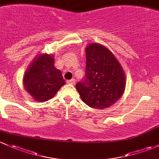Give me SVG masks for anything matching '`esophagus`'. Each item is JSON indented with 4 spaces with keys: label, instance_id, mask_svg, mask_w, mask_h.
<instances>
[{
    "label": "esophagus",
    "instance_id": "34e87169",
    "mask_svg": "<svg viewBox=\"0 0 159 159\" xmlns=\"http://www.w3.org/2000/svg\"><path fill=\"white\" fill-rule=\"evenodd\" d=\"M66 83H68V84H71V85H75L76 84V80L75 79H72L70 80H68Z\"/></svg>",
    "mask_w": 159,
    "mask_h": 159
}]
</instances>
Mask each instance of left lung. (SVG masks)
Segmentation results:
<instances>
[{
  "label": "left lung",
  "mask_w": 159,
  "mask_h": 159,
  "mask_svg": "<svg viewBox=\"0 0 159 159\" xmlns=\"http://www.w3.org/2000/svg\"><path fill=\"white\" fill-rule=\"evenodd\" d=\"M86 57L85 78L76 85L82 100L98 109L112 106L125 90L123 69L113 53L101 44H89Z\"/></svg>",
  "instance_id": "obj_1"
}]
</instances>
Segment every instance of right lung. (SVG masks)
<instances>
[{
  "label": "right lung",
  "mask_w": 159,
  "mask_h": 159,
  "mask_svg": "<svg viewBox=\"0 0 159 159\" xmlns=\"http://www.w3.org/2000/svg\"><path fill=\"white\" fill-rule=\"evenodd\" d=\"M24 88L37 102L52 99L65 84L62 73L54 66L53 55H38L27 69L23 79Z\"/></svg>",
  "instance_id": "add662e5"
}]
</instances>
